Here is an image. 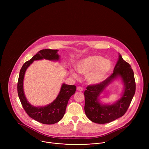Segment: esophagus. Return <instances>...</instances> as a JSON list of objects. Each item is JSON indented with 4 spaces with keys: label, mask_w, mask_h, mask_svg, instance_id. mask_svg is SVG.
<instances>
[{
    "label": "esophagus",
    "mask_w": 149,
    "mask_h": 149,
    "mask_svg": "<svg viewBox=\"0 0 149 149\" xmlns=\"http://www.w3.org/2000/svg\"><path fill=\"white\" fill-rule=\"evenodd\" d=\"M77 90L78 91H82L84 89H83V88L81 87H78L77 88Z\"/></svg>",
    "instance_id": "esophagus-1"
}]
</instances>
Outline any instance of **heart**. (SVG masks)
Returning <instances> with one entry per match:
<instances>
[{
    "mask_svg": "<svg viewBox=\"0 0 149 149\" xmlns=\"http://www.w3.org/2000/svg\"><path fill=\"white\" fill-rule=\"evenodd\" d=\"M112 67L111 62L100 55H93L80 61L77 65V71L84 75L88 74L87 80L91 84H97L107 77ZM72 75L77 78L75 72Z\"/></svg>",
    "mask_w": 149,
    "mask_h": 149,
    "instance_id": "b5f03b06",
    "label": "heart"
}]
</instances>
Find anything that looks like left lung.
<instances>
[{"label": "left lung", "mask_w": 149, "mask_h": 149, "mask_svg": "<svg viewBox=\"0 0 149 149\" xmlns=\"http://www.w3.org/2000/svg\"><path fill=\"white\" fill-rule=\"evenodd\" d=\"M117 76L122 78L125 91L122 98L111 105H102L98 102L101 93ZM84 91V110L87 117L93 122L105 124L122 117L128 110L136 91L134 72L128 62L121 55L114 67L113 73L98 84L90 85Z\"/></svg>", "instance_id": "1"}]
</instances>
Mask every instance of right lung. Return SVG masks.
I'll return each mask as SVG.
<instances>
[{
	"label": "right lung",
	"instance_id": "add662e5",
	"mask_svg": "<svg viewBox=\"0 0 149 149\" xmlns=\"http://www.w3.org/2000/svg\"><path fill=\"white\" fill-rule=\"evenodd\" d=\"M58 50L45 49L38 52L29 61H26L20 69L17 81V94L21 104L27 114L36 121L45 124H52L59 121L65 113L66 107L70 97L76 91L75 86L63 84L56 98L50 104L45 107H36L27 101L24 92L23 81L28 67L35 60L46 59L52 61L59 59Z\"/></svg>",
	"mask_w": 149,
	"mask_h": 149
}]
</instances>
